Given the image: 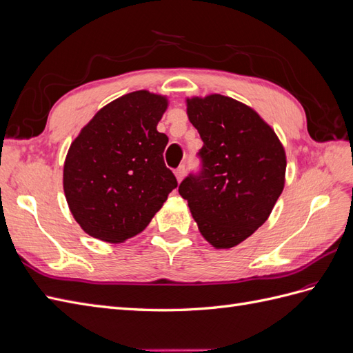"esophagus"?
Here are the masks:
<instances>
[{
    "label": "esophagus",
    "mask_w": 353,
    "mask_h": 353,
    "mask_svg": "<svg viewBox=\"0 0 353 353\" xmlns=\"http://www.w3.org/2000/svg\"><path fill=\"white\" fill-rule=\"evenodd\" d=\"M175 176H176L178 183H181V181L184 179V176H185V166H184V165L179 166V168L175 170Z\"/></svg>",
    "instance_id": "34e87169"
}]
</instances>
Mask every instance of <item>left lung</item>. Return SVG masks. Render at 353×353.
<instances>
[{
    "instance_id": "left-lung-1",
    "label": "left lung",
    "mask_w": 353,
    "mask_h": 353,
    "mask_svg": "<svg viewBox=\"0 0 353 353\" xmlns=\"http://www.w3.org/2000/svg\"><path fill=\"white\" fill-rule=\"evenodd\" d=\"M185 103L203 141V166L178 191L201 236L215 249H231L271 215L285 183V150L250 105L221 94Z\"/></svg>"
}]
</instances>
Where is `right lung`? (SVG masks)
<instances>
[{"label":"right lung","mask_w":353,"mask_h":353,"mask_svg":"<svg viewBox=\"0 0 353 353\" xmlns=\"http://www.w3.org/2000/svg\"><path fill=\"white\" fill-rule=\"evenodd\" d=\"M166 95L134 91L105 104L72 141L63 190L72 215L88 236L123 243L140 234L176 188L165 166L168 137L157 123Z\"/></svg>","instance_id":"add662e5"}]
</instances>
